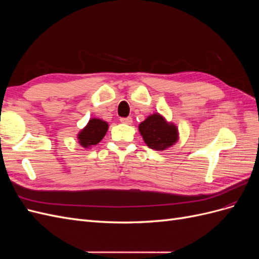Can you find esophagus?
Masks as SVG:
<instances>
[{
  "instance_id": "esophagus-1",
  "label": "esophagus",
  "mask_w": 259,
  "mask_h": 259,
  "mask_svg": "<svg viewBox=\"0 0 259 259\" xmlns=\"http://www.w3.org/2000/svg\"><path fill=\"white\" fill-rule=\"evenodd\" d=\"M122 123H124V124H132V122H133V120H132V117H122V119L120 120Z\"/></svg>"
}]
</instances>
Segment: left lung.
Returning a JSON list of instances; mask_svg holds the SVG:
<instances>
[{
	"label": "left lung",
	"instance_id": "obj_1",
	"mask_svg": "<svg viewBox=\"0 0 259 259\" xmlns=\"http://www.w3.org/2000/svg\"><path fill=\"white\" fill-rule=\"evenodd\" d=\"M140 135L149 148L163 151L175 145L178 140V128L174 123L167 122L160 113L149 115L138 126Z\"/></svg>",
	"mask_w": 259,
	"mask_h": 259
}]
</instances>
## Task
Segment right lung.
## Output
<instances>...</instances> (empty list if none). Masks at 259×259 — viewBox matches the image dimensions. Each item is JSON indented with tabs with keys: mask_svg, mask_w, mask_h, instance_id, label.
Returning a JSON list of instances; mask_svg holds the SVG:
<instances>
[{
	"mask_svg": "<svg viewBox=\"0 0 259 259\" xmlns=\"http://www.w3.org/2000/svg\"><path fill=\"white\" fill-rule=\"evenodd\" d=\"M109 128V125L106 121H103L97 117H93L86 124V126L80 131L77 134V140L83 148H90L101 142Z\"/></svg>",
	"mask_w": 259,
	"mask_h": 259,
	"instance_id": "obj_1",
	"label": "right lung"
}]
</instances>
